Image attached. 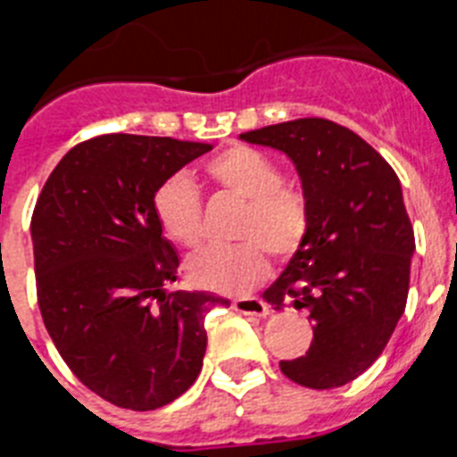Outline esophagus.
<instances>
[{
    "label": "esophagus",
    "instance_id": "34e87169",
    "mask_svg": "<svg viewBox=\"0 0 457 457\" xmlns=\"http://www.w3.org/2000/svg\"><path fill=\"white\" fill-rule=\"evenodd\" d=\"M231 309L237 313H245V316H258L263 318L270 313V306L263 300H256V297H240V300L231 302Z\"/></svg>",
    "mask_w": 457,
    "mask_h": 457
}]
</instances>
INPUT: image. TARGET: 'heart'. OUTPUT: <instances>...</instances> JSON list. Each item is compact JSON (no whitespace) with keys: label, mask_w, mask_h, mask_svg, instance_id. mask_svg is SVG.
<instances>
[{"label":"heart","mask_w":457,"mask_h":457,"mask_svg":"<svg viewBox=\"0 0 457 457\" xmlns=\"http://www.w3.org/2000/svg\"><path fill=\"white\" fill-rule=\"evenodd\" d=\"M205 179L247 201L236 226L240 245L208 249L187 263V277L199 288L221 295H247L270 274V256L288 261L306 245L313 210L304 189L284 183V173L265 153L252 146L224 148L201 167ZM153 215L164 236L183 249H199L205 237L204 201L185 173L157 185Z\"/></svg>","instance_id":"b5f03b06"}]
</instances>
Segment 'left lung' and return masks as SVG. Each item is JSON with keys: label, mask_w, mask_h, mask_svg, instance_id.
<instances>
[{"label": "left lung", "mask_w": 457, "mask_h": 457, "mask_svg": "<svg viewBox=\"0 0 457 457\" xmlns=\"http://www.w3.org/2000/svg\"><path fill=\"white\" fill-rule=\"evenodd\" d=\"M284 151L313 210L306 245L263 293L274 309L309 311L313 341L281 373L309 389L353 382L382 354L410 290L414 228L401 180L370 144L327 119L245 132Z\"/></svg>", "instance_id": "1"}]
</instances>
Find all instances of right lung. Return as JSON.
<instances>
[{
  "label": "right lung",
  "mask_w": 457,
  "mask_h": 457,
  "mask_svg": "<svg viewBox=\"0 0 457 457\" xmlns=\"http://www.w3.org/2000/svg\"><path fill=\"white\" fill-rule=\"evenodd\" d=\"M171 137L100 135L63 155L34 215L36 297L56 350L116 407L157 410L204 366L205 316L224 297L169 290L179 253L151 201L157 185L210 151Z\"/></svg>",
  "instance_id": "add662e5"
}]
</instances>
